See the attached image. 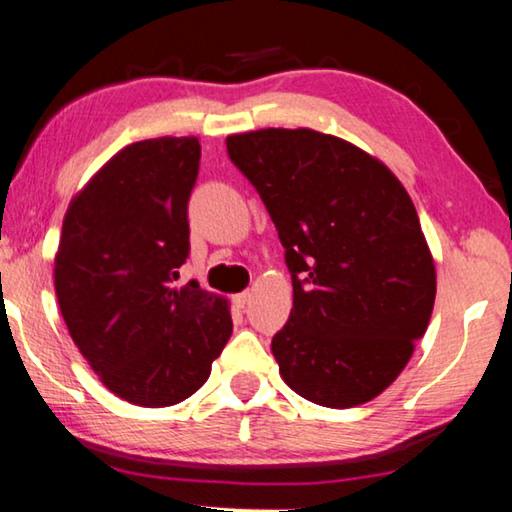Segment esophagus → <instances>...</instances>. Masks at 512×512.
Here are the masks:
<instances>
[{
    "label": "esophagus",
    "instance_id": "obj_1",
    "mask_svg": "<svg viewBox=\"0 0 512 512\" xmlns=\"http://www.w3.org/2000/svg\"><path fill=\"white\" fill-rule=\"evenodd\" d=\"M251 301V292L249 290H245V292H238L236 297H233V304H236L238 308H245L247 304Z\"/></svg>",
    "mask_w": 512,
    "mask_h": 512
}]
</instances>
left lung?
I'll return each mask as SVG.
<instances>
[{
    "label": "left lung",
    "mask_w": 512,
    "mask_h": 512,
    "mask_svg": "<svg viewBox=\"0 0 512 512\" xmlns=\"http://www.w3.org/2000/svg\"><path fill=\"white\" fill-rule=\"evenodd\" d=\"M286 247L292 311L272 338L281 379L313 404L379 397L429 326L435 263L401 181L379 158L313 129L226 138Z\"/></svg>",
    "instance_id": "1"
}]
</instances>
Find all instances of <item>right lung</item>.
Segmentation results:
<instances>
[{
	"instance_id": "obj_1",
	"label": "right lung",
	"mask_w": 512,
	"mask_h": 512,
	"mask_svg": "<svg viewBox=\"0 0 512 512\" xmlns=\"http://www.w3.org/2000/svg\"><path fill=\"white\" fill-rule=\"evenodd\" d=\"M199 156L195 136L133 142L92 174L63 217L58 308L99 381L136 406L195 395L233 331L229 301L197 281L177 286Z\"/></svg>"
}]
</instances>
